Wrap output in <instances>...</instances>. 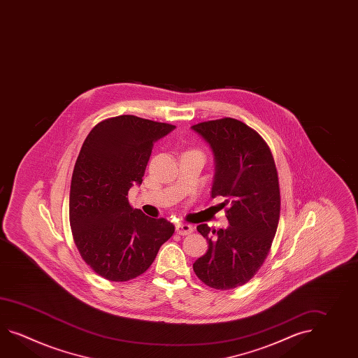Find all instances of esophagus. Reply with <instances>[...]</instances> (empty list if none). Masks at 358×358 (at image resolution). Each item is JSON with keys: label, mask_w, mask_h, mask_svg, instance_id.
<instances>
[{"label": "esophagus", "mask_w": 358, "mask_h": 358, "mask_svg": "<svg viewBox=\"0 0 358 358\" xmlns=\"http://www.w3.org/2000/svg\"><path fill=\"white\" fill-rule=\"evenodd\" d=\"M194 231V229H192V226L191 224H187V223H177L176 224V232L178 234V235H189V234H191Z\"/></svg>", "instance_id": "34e87169"}]
</instances>
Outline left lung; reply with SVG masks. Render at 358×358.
<instances>
[{
	"mask_svg": "<svg viewBox=\"0 0 358 358\" xmlns=\"http://www.w3.org/2000/svg\"><path fill=\"white\" fill-rule=\"evenodd\" d=\"M191 129L213 154L212 198L223 196L229 206L227 227H196L208 250L192 268L210 287L235 289L255 276L270 252L280 218L278 171L267 143L240 120H209Z\"/></svg>",
	"mask_w": 358,
	"mask_h": 358,
	"instance_id": "1",
	"label": "left lung"
}]
</instances>
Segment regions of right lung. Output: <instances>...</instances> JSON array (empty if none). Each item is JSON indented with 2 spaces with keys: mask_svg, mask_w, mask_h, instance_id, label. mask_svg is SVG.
Returning a JSON list of instances; mask_svg holds the SVG:
<instances>
[{
  "mask_svg": "<svg viewBox=\"0 0 358 358\" xmlns=\"http://www.w3.org/2000/svg\"><path fill=\"white\" fill-rule=\"evenodd\" d=\"M175 126L120 115L92 128L73 171L69 218L83 261L110 281H128L148 270L175 232L164 218H151L128 203L140 186L151 149Z\"/></svg>",
  "mask_w": 358,
  "mask_h": 358,
  "instance_id": "obj_1",
  "label": "right lung"
}]
</instances>
